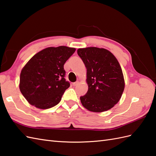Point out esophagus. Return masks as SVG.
Segmentation results:
<instances>
[{"mask_svg": "<svg viewBox=\"0 0 156 156\" xmlns=\"http://www.w3.org/2000/svg\"><path fill=\"white\" fill-rule=\"evenodd\" d=\"M78 84H79V82H78V81H76V82H74V83H72V85L76 86H77Z\"/></svg>", "mask_w": 156, "mask_h": 156, "instance_id": "esophagus-1", "label": "esophagus"}]
</instances>
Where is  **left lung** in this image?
<instances>
[{"instance_id":"obj_1","label":"left lung","mask_w":156,"mask_h":156,"mask_svg":"<svg viewBox=\"0 0 156 156\" xmlns=\"http://www.w3.org/2000/svg\"><path fill=\"white\" fill-rule=\"evenodd\" d=\"M77 53L87 69L88 90L80 96L83 106L94 112L111 109L120 100L125 86L116 58L109 50L96 47L79 48Z\"/></svg>"}]
</instances>
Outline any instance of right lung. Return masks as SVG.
<instances>
[{
  "mask_svg": "<svg viewBox=\"0 0 156 156\" xmlns=\"http://www.w3.org/2000/svg\"><path fill=\"white\" fill-rule=\"evenodd\" d=\"M75 50L64 46L49 47L28 62L21 71L19 88L29 104L48 109L60 102L70 85L64 78V65Z\"/></svg>",
  "mask_w": 156,
  "mask_h": 156,
  "instance_id": "add662e5",
  "label": "right lung"
}]
</instances>
